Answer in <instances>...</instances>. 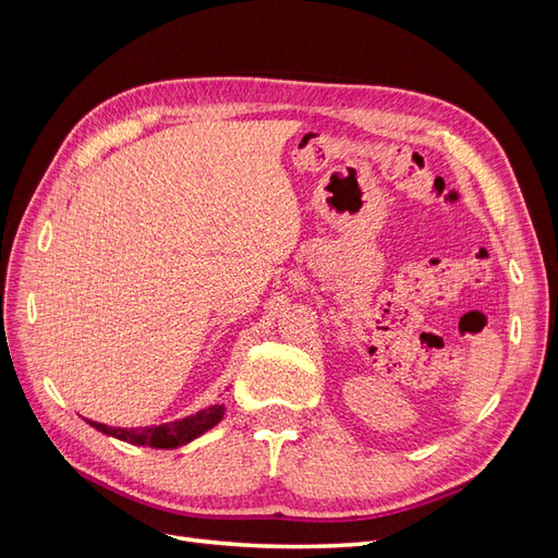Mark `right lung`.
Here are the masks:
<instances>
[{"label":"right lung","mask_w":558,"mask_h":558,"mask_svg":"<svg viewBox=\"0 0 558 558\" xmlns=\"http://www.w3.org/2000/svg\"><path fill=\"white\" fill-rule=\"evenodd\" d=\"M223 412H226L223 404H211V408L199 410L197 414L172 421V424H160V426H150V428H111L105 424H97V421H88V424L93 428L102 430L107 435H113V437H118V440L130 442V445L174 449V447H181L185 442L195 440V437L205 430L214 428L218 421L223 418Z\"/></svg>","instance_id":"obj_1"}]
</instances>
